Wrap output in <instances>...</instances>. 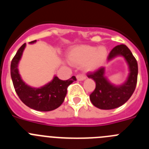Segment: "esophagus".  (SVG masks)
Masks as SVG:
<instances>
[{"mask_svg": "<svg viewBox=\"0 0 149 149\" xmlns=\"http://www.w3.org/2000/svg\"><path fill=\"white\" fill-rule=\"evenodd\" d=\"M76 77H77V81H84V80L86 79V76L84 74H77Z\"/></svg>", "mask_w": 149, "mask_h": 149, "instance_id": "34e87169", "label": "esophagus"}]
</instances>
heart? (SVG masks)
Listing matches in <instances>:
<instances>
[{"label": "heart", "mask_w": 149, "mask_h": 149, "mask_svg": "<svg viewBox=\"0 0 149 149\" xmlns=\"http://www.w3.org/2000/svg\"><path fill=\"white\" fill-rule=\"evenodd\" d=\"M107 50L104 46L80 45L70 50L68 55V60L73 64H83L87 71H95L99 68L107 57Z\"/></svg>", "instance_id": "obj_1"}]
</instances>
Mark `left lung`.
I'll list each match as a JSON object with an SVG mask.
<instances>
[{
    "label": "left lung",
    "mask_w": 149,
    "mask_h": 149,
    "mask_svg": "<svg viewBox=\"0 0 149 149\" xmlns=\"http://www.w3.org/2000/svg\"><path fill=\"white\" fill-rule=\"evenodd\" d=\"M119 56H123L126 60L130 72L127 81L123 84L115 86L109 82L104 76V67H101L87 75L95 82V89L89 95L91 102L101 110H112L123 105L131 98L136 88L138 74L136 60L125 45H120L112 49L107 56V61Z\"/></svg>",
    "instance_id": "1"
}]
</instances>
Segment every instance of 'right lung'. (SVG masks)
Listing matches in <instances>:
<instances>
[{"label": "right lung", "mask_w": 149, "mask_h": 149, "mask_svg": "<svg viewBox=\"0 0 149 149\" xmlns=\"http://www.w3.org/2000/svg\"><path fill=\"white\" fill-rule=\"evenodd\" d=\"M36 40L30 42V44ZM26 43L22 45L13 57L10 66L12 81L17 95L21 101L30 108L38 111H51L56 109L64 101L67 93V88L76 81V77L72 76L66 81H62L56 76L45 86L33 88L28 86L22 81L18 69V63L22 58Z\"/></svg>", "instance_id": "1"}]
</instances>
